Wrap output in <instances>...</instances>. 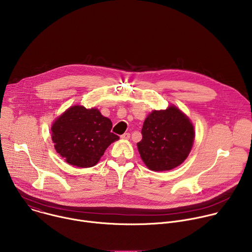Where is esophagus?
<instances>
[{
    "mask_svg": "<svg viewBox=\"0 0 252 252\" xmlns=\"http://www.w3.org/2000/svg\"><path fill=\"white\" fill-rule=\"evenodd\" d=\"M121 137H122L123 139H129V137H130V133L126 132V133L122 134V135H121Z\"/></svg>",
    "mask_w": 252,
    "mask_h": 252,
    "instance_id": "34e87169",
    "label": "esophagus"
}]
</instances>
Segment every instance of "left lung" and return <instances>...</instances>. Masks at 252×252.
I'll list each match as a JSON object with an SVG mask.
<instances>
[{"mask_svg":"<svg viewBox=\"0 0 252 252\" xmlns=\"http://www.w3.org/2000/svg\"><path fill=\"white\" fill-rule=\"evenodd\" d=\"M137 149L142 161L154 171L170 170L189 157L194 140V127L176 106L154 111L141 128Z\"/></svg>","mask_w":252,"mask_h":252,"instance_id":"left-lung-1","label":"left lung"}]
</instances>
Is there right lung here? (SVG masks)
Listing matches in <instances>:
<instances>
[{
  "mask_svg": "<svg viewBox=\"0 0 252 252\" xmlns=\"http://www.w3.org/2000/svg\"><path fill=\"white\" fill-rule=\"evenodd\" d=\"M113 124L96 109L74 105L52 126V139L58 154L69 164L92 167L112 142L120 137L111 131Z\"/></svg>",
  "mask_w": 252,
  "mask_h": 252,
  "instance_id": "1",
  "label": "right lung"
}]
</instances>
